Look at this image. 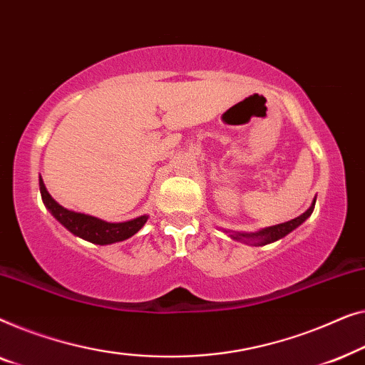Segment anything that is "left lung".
<instances>
[{"instance_id": "obj_1", "label": "left lung", "mask_w": 365, "mask_h": 365, "mask_svg": "<svg viewBox=\"0 0 365 365\" xmlns=\"http://www.w3.org/2000/svg\"><path fill=\"white\" fill-rule=\"evenodd\" d=\"M314 205H316V198H314V202H312L311 207L307 208L304 213L299 215V217L294 218V220H289V222H284V223L274 225V227L259 230V232H256V233H235V235H230V236H232L233 240H241V241H246V243H255L258 246L273 243V241L283 238V236H286L287 233H291L292 230L299 227L302 222H306V220L311 217L312 210H314Z\"/></svg>"}]
</instances>
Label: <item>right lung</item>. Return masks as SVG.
I'll return each instance as SVG.
<instances>
[{"mask_svg": "<svg viewBox=\"0 0 365 365\" xmlns=\"http://www.w3.org/2000/svg\"><path fill=\"white\" fill-rule=\"evenodd\" d=\"M39 190L41 198H43L46 208L49 210L51 215H53L61 225H64L71 233H74L82 240L91 241V243L110 245L117 243V241H124L127 238H130L132 235H135L147 222V215L124 223H107L104 220L91 217V215L71 212V210L61 207V205L51 197L41 177Z\"/></svg>", "mask_w": 365, "mask_h": 365, "instance_id": "right-lung-1", "label": "right lung"}]
</instances>
